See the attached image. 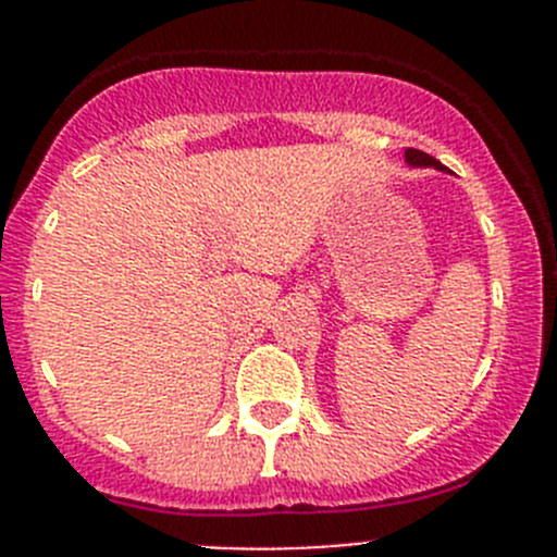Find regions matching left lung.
I'll list each match as a JSON object with an SVG mask.
<instances>
[{
  "label": "left lung",
  "instance_id": "left-lung-1",
  "mask_svg": "<svg viewBox=\"0 0 557 557\" xmlns=\"http://www.w3.org/2000/svg\"><path fill=\"white\" fill-rule=\"evenodd\" d=\"M404 156H407V161H409V164H412V166H436V170H445V166H442L440 161L431 159V156L423 153V150L407 148V153H404Z\"/></svg>",
  "mask_w": 557,
  "mask_h": 557
}]
</instances>
